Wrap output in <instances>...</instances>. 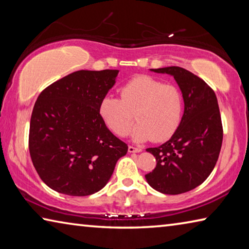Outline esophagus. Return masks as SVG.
I'll return each mask as SVG.
<instances>
[{
	"label": "esophagus",
	"mask_w": 249,
	"mask_h": 249,
	"mask_svg": "<svg viewBox=\"0 0 249 249\" xmlns=\"http://www.w3.org/2000/svg\"><path fill=\"white\" fill-rule=\"evenodd\" d=\"M142 148H138V147H133V146H128V153H141Z\"/></svg>",
	"instance_id": "1"
}]
</instances>
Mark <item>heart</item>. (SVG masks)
<instances>
[{"instance_id":"heart-1","label":"heart","mask_w":249,"mask_h":249,"mask_svg":"<svg viewBox=\"0 0 249 249\" xmlns=\"http://www.w3.org/2000/svg\"><path fill=\"white\" fill-rule=\"evenodd\" d=\"M136 142H166L178 129L183 112L181 92L150 75H137L121 88V99L105 95L100 101L99 115L108 129L123 137L133 124Z\"/></svg>"}]
</instances>
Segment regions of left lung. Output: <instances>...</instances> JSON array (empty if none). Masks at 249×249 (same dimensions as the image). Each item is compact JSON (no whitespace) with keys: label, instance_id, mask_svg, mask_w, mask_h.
I'll list each match as a JSON object with an SVG mask.
<instances>
[{"label":"left lung","instance_id":"left-lung-1","mask_svg":"<svg viewBox=\"0 0 249 249\" xmlns=\"http://www.w3.org/2000/svg\"><path fill=\"white\" fill-rule=\"evenodd\" d=\"M150 71L174 77L182 93L184 112L169 141L146 149L157 165L145 178L163 195H180L204 182L216 165L223 141L220 108L214 91L190 71L180 67Z\"/></svg>","mask_w":249,"mask_h":249}]
</instances>
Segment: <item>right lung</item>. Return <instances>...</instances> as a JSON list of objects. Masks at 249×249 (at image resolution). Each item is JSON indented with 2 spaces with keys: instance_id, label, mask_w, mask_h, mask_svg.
Here are the masks:
<instances>
[{
  "instance_id": "right-lung-1",
  "label": "right lung",
  "mask_w": 249,
  "mask_h": 249,
  "mask_svg": "<svg viewBox=\"0 0 249 249\" xmlns=\"http://www.w3.org/2000/svg\"><path fill=\"white\" fill-rule=\"evenodd\" d=\"M119 70H79L50 84L34 105L29 153L50 189L73 196L103 189L128 147L99 115Z\"/></svg>"
}]
</instances>
